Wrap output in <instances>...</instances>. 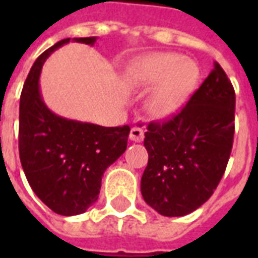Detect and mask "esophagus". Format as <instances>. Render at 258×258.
I'll return each instance as SVG.
<instances>
[{"instance_id":"esophagus-1","label":"esophagus","mask_w":258,"mask_h":258,"mask_svg":"<svg viewBox=\"0 0 258 258\" xmlns=\"http://www.w3.org/2000/svg\"><path fill=\"white\" fill-rule=\"evenodd\" d=\"M144 127H145V121L142 118H138L135 121V125L130 131V140L134 142H142L144 141Z\"/></svg>"}]
</instances>
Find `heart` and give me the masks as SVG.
I'll use <instances>...</instances> for the list:
<instances>
[{
  "label": "heart",
  "instance_id": "1",
  "mask_svg": "<svg viewBox=\"0 0 258 258\" xmlns=\"http://www.w3.org/2000/svg\"><path fill=\"white\" fill-rule=\"evenodd\" d=\"M130 81L138 88H152L146 109L152 117L167 120L185 106L200 80V69L192 59L171 52L144 55L131 64Z\"/></svg>",
  "mask_w": 258,
  "mask_h": 258
}]
</instances>
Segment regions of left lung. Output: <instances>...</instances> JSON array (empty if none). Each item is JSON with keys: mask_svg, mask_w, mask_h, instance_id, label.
I'll use <instances>...</instances> for the list:
<instances>
[{"mask_svg": "<svg viewBox=\"0 0 258 258\" xmlns=\"http://www.w3.org/2000/svg\"><path fill=\"white\" fill-rule=\"evenodd\" d=\"M235 91L214 62L186 106L145 133L149 160L141 178L142 198L166 217L189 214L209 200L224 175L235 131Z\"/></svg>", "mask_w": 258, "mask_h": 258, "instance_id": "obj_1", "label": "left lung"}]
</instances>
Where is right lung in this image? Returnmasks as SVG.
Masks as SVG:
<instances>
[{"instance_id":"1","label":"right lung","mask_w":258,"mask_h":258,"mask_svg":"<svg viewBox=\"0 0 258 258\" xmlns=\"http://www.w3.org/2000/svg\"><path fill=\"white\" fill-rule=\"evenodd\" d=\"M69 41L94 45L96 37L64 38L30 69L19 106V156L42 203L60 216H77L98 200L103 173L127 149L130 127H102L62 117L44 102L40 74L48 56Z\"/></svg>"}]
</instances>
